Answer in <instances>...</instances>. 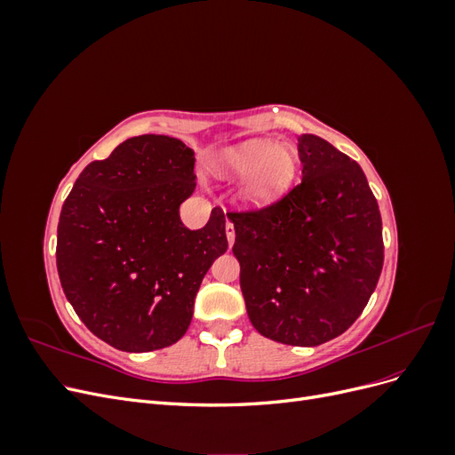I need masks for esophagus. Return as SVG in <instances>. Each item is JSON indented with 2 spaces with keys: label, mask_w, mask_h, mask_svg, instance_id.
<instances>
[{
  "label": "esophagus",
  "mask_w": 455,
  "mask_h": 455,
  "mask_svg": "<svg viewBox=\"0 0 455 455\" xmlns=\"http://www.w3.org/2000/svg\"><path fill=\"white\" fill-rule=\"evenodd\" d=\"M226 237H228V243H229V246L235 243V228H233V224L231 222H228L226 224Z\"/></svg>",
  "instance_id": "obj_1"
}]
</instances>
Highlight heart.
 <instances>
[{"label":"heart","mask_w":455,"mask_h":455,"mask_svg":"<svg viewBox=\"0 0 455 455\" xmlns=\"http://www.w3.org/2000/svg\"><path fill=\"white\" fill-rule=\"evenodd\" d=\"M299 159L292 146H277L266 139H252L226 148L216 157L214 171L224 180H243L241 199L251 209H266L279 203L298 176Z\"/></svg>","instance_id":"1"}]
</instances>
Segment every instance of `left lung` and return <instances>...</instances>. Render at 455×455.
I'll return each instance as SVG.
<instances>
[{"mask_svg": "<svg viewBox=\"0 0 455 455\" xmlns=\"http://www.w3.org/2000/svg\"><path fill=\"white\" fill-rule=\"evenodd\" d=\"M301 184L258 212H229L246 313L261 336L313 347L359 319L383 267L378 201L359 167L301 134Z\"/></svg>", "mask_w": 455, "mask_h": 455, "instance_id": "obj_1", "label": "left lung"}]
</instances>
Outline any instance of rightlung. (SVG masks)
<instances>
[{
	"instance_id": "add662e5",
	"label": "right lung",
	"mask_w": 455,
	"mask_h": 455,
	"mask_svg": "<svg viewBox=\"0 0 455 455\" xmlns=\"http://www.w3.org/2000/svg\"><path fill=\"white\" fill-rule=\"evenodd\" d=\"M194 167V149L182 140L134 136L89 163L62 204V291L91 332L116 349L146 353L180 339L203 277L228 251L220 209L197 231L182 224Z\"/></svg>"
}]
</instances>
